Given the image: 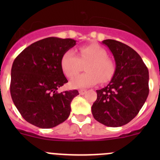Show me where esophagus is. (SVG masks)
I'll return each mask as SVG.
<instances>
[{
	"label": "esophagus",
	"mask_w": 160,
	"mask_h": 160,
	"mask_svg": "<svg viewBox=\"0 0 160 160\" xmlns=\"http://www.w3.org/2000/svg\"><path fill=\"white\" fill-rule=\"evenodd\" d=\"M85 93H86V90H79V93H80V95H83Z\"/></svg>",
	"instance_id": "obj_1"
}]
</instances>
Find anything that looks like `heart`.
Instances as JSON below:
<instances>
[{"label":"heart","mask_w":160,"mask_h":160,"mask_svg":"<svg viewBox=\"0 0 160 160\" xmlns=\"http://www.w3.org/2000/svg\"><path fill=\"white\" fill-rule=\"evenodd\" d=\"M85 71L88 72L79 74L71 80V88L80 89L93 86L100 81H110L115 72V64L108 58V52L101 46L96 44L80 47L78 56L72 50H68L62 55L60 65L63 73L67 77H72L80 72L81 63H86Z\"/></svg>","instance_id":"b5f03b06"}]
</instances>
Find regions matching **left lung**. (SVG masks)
Instances as JSON below:
<instances>
[{"label": "left lung", "mask_w": 160, "mask_h": 160, "mask_svg": "<svg viewBox=\"0 0 160 160\" xmlns=\"http://www.w3.org/2000/svg\"><path fill=\"white\" fill-rule=\"evenodd\" d=\"M115 61V72L110 83L97 90L91 108L98 122L108 127H120L139 112L149 95V70L132 48L113 39L102 41Z\"/></svg>", "instance_id": "left-lung-1"}]
</instances>
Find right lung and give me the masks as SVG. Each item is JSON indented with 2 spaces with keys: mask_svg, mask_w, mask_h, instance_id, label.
Listing matches in <instances>:
<instances>
[{
  "mask_svg": "<svg viewBox=\"0 0 160 160\" xmlns=\"http://www.w3.org/2000/svg\"><path fill=\"white\" fill-rule=\"evenodd\" d=\"M76 40L49 37L25 48L13 62L11 95L25 121L41 128L62 123L70 114L77 90L57 93L68 82L60 61L64 52L73 47Z\"/></svg>",
  "mask_w": 160,
  "mask_h": 160,
  "instance_id": "add662e5",
  "label": "right lung"
}]
</instances>
